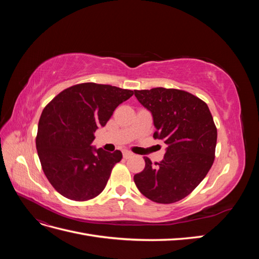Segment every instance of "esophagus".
Listing matches in <instances>:
<instances>
[{"instance_id": "esophagus-1", "label": "esophagus", "mask_w": 259, "mask_h": 259, "mask_svg": "<svg viewBox=\"0 0 259 259\" xmlns=\"http://www.w3.org/2000/svg\"><path fill=\"white\" fill-rule=\"evenodd\" d=\"M132 156H133V153L130 152V151H124L123 152V158L124 159H130V158H132Z\"/></svg>"}]
</instances>
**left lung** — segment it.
I'll list each match as a JSON object with an SVG mask.
<instances>
[{"label": "left lung", "instance_id": "left-lung-1", "mask_svg": "<svg viewBox=\"0 0 259 259\" xmlns=\"http://www.w3.org/2000/svg\"><path fill=\"white\" fill-rule=\"evenodd\" d=\"M152 113L154 139L167 145L161 162L145 156L134 182L146 198L169 204L186 198L202 182L215 159L217 128L207 105L186 91L155 88L134 91Z\"/></svg>", "mask_w": 259, "mask_h": 259}]
</instances>
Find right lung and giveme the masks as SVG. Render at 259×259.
Here are the masks:
<instances>
[{
  "label": "right lung",
  "mask_w": 259,
  "mask_h": 259,
  "mask_svg": "<svg viewBox=\"0 0 259 259\" xmlns=\"http://www.w3.org/2000/svg\"><path fill=\"white\" fill-rule=\"evenodd\" d=\"M134 92L116 86L81 83L60 92L43 109L35 138L46 178L65 198L88 201L103 192L122 152L91 146L115 108Z\"/></svg>",
  "instance_id": "obj_1"
}]
</instances>
